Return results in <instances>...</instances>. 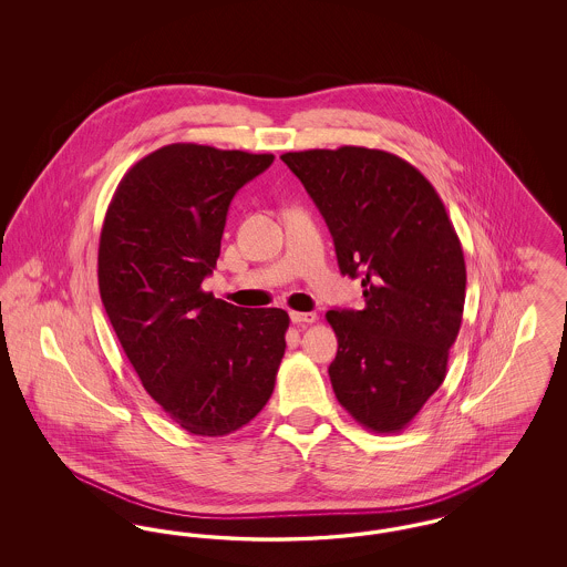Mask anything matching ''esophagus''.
I'll use <instances>...</instances> for the list:
<instances>
[{"label":"esophagus","mask_w":567,"mask_h":567,"mask_svg":"<svg viewBox=\"0 0 567 567\" xmlns=\"http://www.w3.org/2000/svg\"><path fill=\"white\" fill-rule=\"evenodd\" d=\"M291 321L296 324H312L319 321L317 312H291Z\"/></svg>","instance_id":"1"}]
</instances>
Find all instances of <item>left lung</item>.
I'll list each match as a JSON object with an SVG mask.
<instances>
[{
	"mask_svg": "<svg viewBox=\"0 0 567 567\" xmlns=\"http://www.w3.org/2000/svg\"><path fill=\"white\" fill-rule=\"evenodd\" d=\"M331 231L363 310H329L338 338L329 378L365 430L398 433L444 382L465 303L457 231L432 183L402 157L363 146L280 157Z\"/></svg>",
	"mask_w": 567,
	"mask_h": 567,
	"instance_id": "left-lung-1",
	"label": "left lung"
}]
</instances>
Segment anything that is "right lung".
Instances as JSON below:
<instances>
[{
	"label": "right lung",
	"instance_id": "add662e5",
	"mask_svg": "<svg viewBox=\"0 0 567 567\" xmlns=\"http://www.w3.org/2000/svg\"><path fill=\"white\" fill-rule=\"evenodd\" d=\"M274 155L167 144L123 176L104 218L97 280L110 324L148 395L195 435H227L268 404L289 315L202 289L227 210Z\"/></svg>",
	"mask_w": 567,
	"mask_h": 567
}]
</instances>
